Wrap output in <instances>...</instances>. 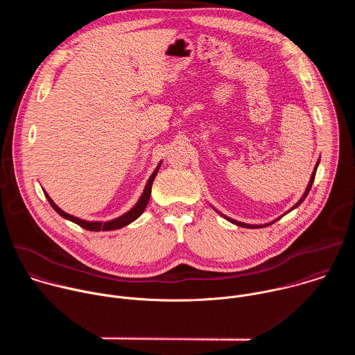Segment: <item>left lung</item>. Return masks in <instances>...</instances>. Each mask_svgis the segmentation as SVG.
Here are the masks:
<instances>
[{"label": "left lung", "instance_id": "1", "mask_svg": "<svg viewBox=\"0 0 355 355\" xmlns=\"http://www.w3.org/2000/svg\"><path fill=\"white\" fill-rule=\"evenodd\" d=\"M320 162V160H319ZM319 162L316 163V166H315V168H313V173H312V177H311V181H309V184H308V187H306V191H305V193H303V196L296 202V204L288 211V212H291L292 209H295V208H297L303 200H305V198L308 196V193H309V191H311V188H312V184H313V181H315V175H316V170H318V166H319ZM215 209V208H214ZM216 211V209H215ZM218 212V211H216ZM286 212V214H288ZM222 215V214H220ZM225 219H227L229 222H232V223H234V225H237V226H240V227H248V229H257V227H266V226H268V225H272L274 222H271V223H268V225H247V223H243V222H237V220H234V219H230V218H227V216H225V215H222ZM278 220V219H277Z\"/></svg>", "mask_w": 355, "mask_h": 355}]
</instances>
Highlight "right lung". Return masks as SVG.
<instances>
[{"label":"right lung","instance_id":"1","mask_svg":"<svg viewBox=\"0 0 355 355\" xmlns=\"http://www.w3.org/2000/svg\"><path fill=\"white\" fill-rule=\"evenodd\" d=\"M160 166H162V162H160V164L156 167V170L153 171V174H151L150 178L147 180L146 187H144V191H143L141 196L139 198L137 204H136L129 212L123 214L122 216H119V218H116V219L108 220V222H88V220H83V219H80V218H76V216H73V215H69V214H66L64 211H62V209L55 204V202L52 200V198H50L46 192H44V196L47 198L49 204L52 205V208H53L60 216H63L64 219H67V220H70V222H73V223H77V225L81 226L83 229H87V230H91V232L116 230V229H121V227L128 226L129 223H132L133 220H136V219L144 212V209H146V207H147V204H148L150 195H151V185H153V181H155L156 175H157V171H159Z\"/></svg>","mask_w":355,"mask_h":355}]
</instances>
